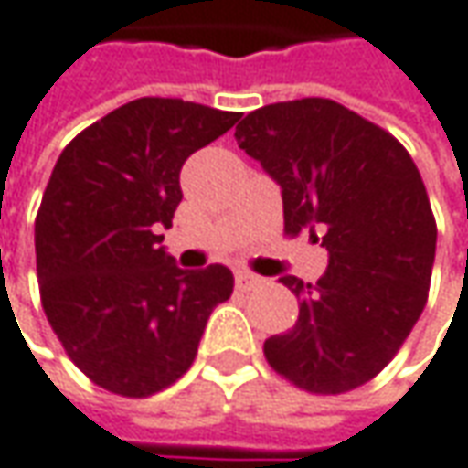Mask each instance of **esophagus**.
I'll list each match as a JSON object with an SVG mask.
<instances>
[{
  "label": "esophagus",
  "mask_w": 468,
  "mask_h": 468,
  "mask_svg": "<svg viewBox=\"0 0 468 468\" xmlns=\"http://www.w3.org/2000/svg\"><path fill=\"white\" fill-rule=\"evenodd\" d=\"M260 283H261L260 275H254V272H249V270H238V272H235V286H238L240 291L257 289Z\"/></svg>",
  "instance_id": "34e87169"
}]
</instances>
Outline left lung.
Listing matches in <instances>:
<instances>
[{
    "mask_svg": "<svg viewBox=\"0 0 468 468\" xmlns=\"http://www.w3.org/2000/svg\"><path fill=\"white\" fill-rule=\"evenodd\" d=\"M235 140L281 185L286 233L310 230L328 251L317 283L281 278L299 317L264 342L267 363L315 395L371 381L413 331L431 281L437 225L413 158L325 97L264 105Z\"/></svg>",
    "mask_w": 468,
    "mask_h": 468,
    "instance_id": "left-lung-1",
    "label": "left lung"
}]
</instances>
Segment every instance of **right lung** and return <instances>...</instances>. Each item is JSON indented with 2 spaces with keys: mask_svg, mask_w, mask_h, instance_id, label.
<instances>
[{
  "mask_svg": "<svg viewBox=\"0 0 468 468\" xmlns=\"http://www.w3.org/2000/svg\"><path fill=\"white\" fill-rule=\"evenodd\" d=\"M240 119L179 97H140L76 134L34 225L42 307L97 387L148 398L196 360L230 299L225 264L179 270L161 246L182 201V164Z\"/></svg>",
  "mask_w": 468,
  "mask_h": 468,
  "instance_id": "1",
  "label": "right lung"
}]
</instances>
